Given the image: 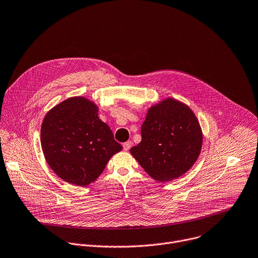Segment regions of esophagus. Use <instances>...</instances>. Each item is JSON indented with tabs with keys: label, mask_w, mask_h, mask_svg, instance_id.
Returning <instances> with one entry per match:
<instances>
[{
	"label": "esophagus",
	"mask_w": 258,
	"mask_h": 258,
	"mask_svg": "<svg viewBox=\"0 0 258 258\" xmlns=\"http://www.w3.org/2000/svg\"><path fill=\"white\" fill-rule=\"evenodd\" d=\"M131 147H132V141H131V140H128V141L124 142V145H123L124 151H129Z\"/></svg>",
	"instance_id": "esophagus-1"
}]
</instances>
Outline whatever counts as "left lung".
Instances as JSON below:
<instances>
[{"label": "left lung", "mask_w": 258, "mask_h": 258, "mask_svg": "<svg viewBox=\"0 0 258 258\" xmlns=\"http://www.w3.org/2000/svg\"><path fill=\"white\" fill-rule=\"evenodd\" d=\"M202 139L191 109L170 98L149 109L141 141L130 153L154 179L169 181L190 169L201 152Z\"/></svg>", "instance_id": "8db88e82"}]
</instances>
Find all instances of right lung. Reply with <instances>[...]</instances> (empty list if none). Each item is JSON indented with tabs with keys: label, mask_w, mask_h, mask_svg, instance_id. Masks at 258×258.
Returning <instances> with one entry per match:
<instances>
[{
	"label": "right lung",
	"mask_w": 258,
	"mask_h": 258,
	"mask_svg": "<svg viewBox=\"0 0 258 258\" xmlns=\"http://www.w3.org/2000/svg\"><path fill=\"white\" fill-rule=\"evenodd\" d=\"M97 112V106L88 99L73 97L56 105L44 118L41 144L45 159L69 183L90 184L102 173L111 156L123 149Z\"/></svg>",
	"instance_id": "right-lung-1"
}]
</instances>
